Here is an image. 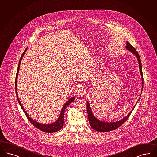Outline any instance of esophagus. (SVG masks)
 Segmentation results:
<instances>
[{
  "instance_id": "obj_1",
  "label": "esophagus",
  "mask_w": 157,
  "mask_h": 157,
  "mask_svg": "<svg viewBox=\"0 0 157 157\" xmlns=\"http://www.w3.org/2000/svg\"><path fill=\"white\" fill-rule=\"evenodd\" d=\"M78 91V93H80L81 95H84V93H85V90L83 88V87L81 86V85H79Z\"/></svg>"
}]
</instances>
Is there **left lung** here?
<instances>
[{
	"instance_id": "1",
	"label": "left lung",
	"mask_w": 157,
	"mask_h": 157,
	"mask_svg": "<svg viewBox=\"0 0 157 157\" xmlns=\"http://www.w3.org/2000/svg\"><path fill=\"white\" fill-rule=\"evenodd\" d=\"M126 48L127 50L129 51L130 52L132 53L133 55H134L137 59V60H138V62H139V66L140 72L141 76L142 85L143 86V72H142V66H141V59L140 58L138 52L136 51L135 48L133 47H132L128 42H126ZM142 90H143V86H142V88H141V91H142ZM140 97L141 96H140ZM140 98L139 100L140 99ZM135 106H136V105H135ZM135 106H134L132 110L129 112V113L128 114V115L126 117H124L123 119H122L121 120H120L119 121H117V122H106L100 121V120H99L97 118H96L95 117V116L93 115V112H92L91 108L90 107V103H89L88 101H87V113H88V121H89V123L90 124V126H91V128H93V129H94L95 130L99 132H109L111 130H115L117 128L121 126L124 122H125L127 121V119L128 118L130 115L131 114V113L132 112V111L133 110Z\"/></svg>"
}]
</instances>
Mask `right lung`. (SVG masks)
Wrapping results in <instances>:
<instances>
[{
    "mask_svg": "<svg viewBox=\"0 0 157 157\" xmlns=\"http://www.w3.org/2000/svg\"><path fill=\"white\" fill-rule=\"evenodd\" d=\"M28 47L25 49V51H24L23 53L20 61H19V63H18V66L17 71V73H16V81H15V88H16V95H17V98L18 101V103L20 105L21 108H22V109L23 110L24 112L25 113V115L27 116V117L28 118V119L29 120L30 122L35 126V128H38L39 130H40L42 132H47V133H54V132H56L59 130H60L63 126L64 124V110L67 107V106L69 105H70L74 100H75V97H71L70 98L65 104H64L62 110L60 111V114L59 116L58 119L55 121L53 122L52 123H50V124H41L39 122H37L35 121V120H33L30 116L29 115V114L27 113V112L25 110L23 105L21 104V102L20 101V99L18 98L17 91V81L18 75V72H19V69H20V65L21 63V60L23 58L24 55L25 54V52L27 50Z\"/></svg>",
    "mask_w": 157,
    "mask_h": 157,
    "instance_id": "1",
    "label": "right lung"
}]
</instances>
